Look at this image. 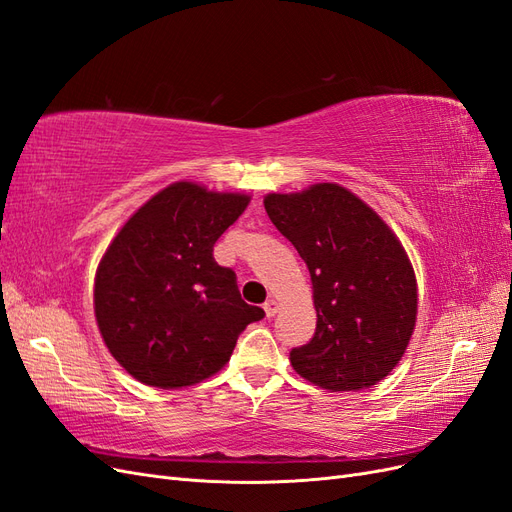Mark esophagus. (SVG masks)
<instances>
[{
  "label": "esophagus",
  "mask_w": 512,
  "mask_h": 512,
  "mask_svg": "<svg viewBox=\"0 0 512 512\" xmlns=\"http://www.w3.org/2000/svg\"><path fill=\"white\" fill-rule=\"evenodd\" d=\"M262 307H265V314L271 318V316L277 314V309H280V303H277L275 299H269V301H265V305H262Z\"/></svg>",
  "instance_id": "1"
}]
</instances>
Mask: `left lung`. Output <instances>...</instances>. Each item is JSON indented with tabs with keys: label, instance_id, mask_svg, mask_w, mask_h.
<instances>
[{
	"label": "left lung",
	"instance_id": "1",
	"mask_svg": "<svg viewBox=\"0 0 512 512\" xmlns=\"http://www.w3.org/2000/svg\"><path fill=\"white\" fill-rule=\"evenodd\" d=\"M273 226L312 275L316 333L290 350L305 380L329 391L369 389L404 356L416 322V280L397 237L337 183L269 194Z\"/></svg>",
	"mask_w": 512,
	"mask_h": 512
}]
</instances>
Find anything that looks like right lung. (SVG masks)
Masks as SVG:
<instances>
[{
    "label": "right lung",
    "mask_w": 512,
    "mask_h": 512,
    "mask_svg": "<svg viewBox=\"0 0 512 512\" xmlns=\"http://www.w3.org/2000/svg\"><path fill=\"white\" fill-rule=\"evenodd\" d=\"M250 203L243 194L168 185L108 245L94 305L104 344L128 374L158 389L209 378L230 359L243 329L265 318L241 299L237 275L213 245Z\"/></svg>",
    "instance_id": "obj_1"
}]
</instances>
